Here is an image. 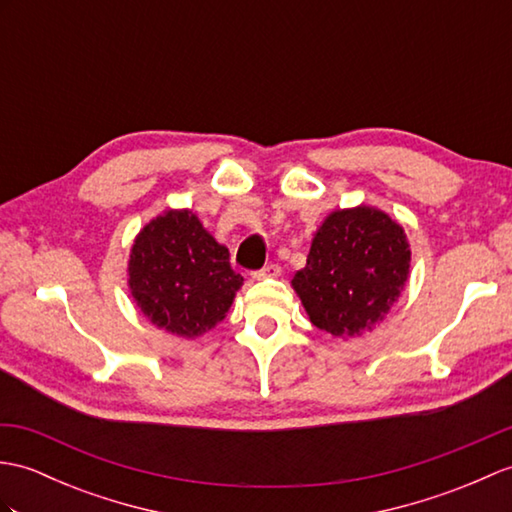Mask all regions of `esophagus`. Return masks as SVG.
<instances>
[{"mask_svg": "<svg viewBox=\"0 0 512 512\" xmlns=\"http://www.w3.org/2000/svg\"><path fill=\"white\" fill-rule=\"evenodd\" d=\"M281 275V266H277V264H268V266H264L261 270H257L255 272V279H277Z\"/></svg>", "mask_w": 512, "mask_h": 512, "instance_id": "esophagus-1", "label": "esophagus"}]
</instances>
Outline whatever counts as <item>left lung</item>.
I'll return each instance as SVG.
<instances>
[{
	"label": "left lung",
	"mask_w": 512,
	"mask_h": 512,
	"mask_svg": "<svg viewBox=\"0 0 512 512\" xmlns=\"http://www.w3.org/2000/svg\"><path fill=\"white\" fill-rule=\"evenodd\" d=\"M408 277L403 227L386 211L360 205L329 213L292 288L312 325L334 338H355L382 323Z\"/></svg>",
	"instance_id": "obj_1"
}]
</instances>
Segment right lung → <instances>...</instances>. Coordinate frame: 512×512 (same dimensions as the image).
<instances>
[{"instance_id": "right-lung-1", "label": "right lung", "mask_w": 512, "mask_h": 512, "mask_svg": "<svg viewBox=\"0 0 512 512\" xmlns=\"http://www.w3.org/2000/svg\"><path fill=\"white\" fill-rule=\"evenodd\" d=\"M229 257V248L196 213L168 209L139 231L130 248V294L154 327L194 340L224 320L242 288Z\"/></svg>"}]
</instances>
